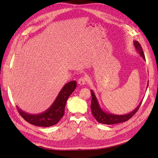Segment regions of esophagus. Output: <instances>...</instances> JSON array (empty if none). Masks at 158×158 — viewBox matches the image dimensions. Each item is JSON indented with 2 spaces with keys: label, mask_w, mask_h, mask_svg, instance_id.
<instances>
[{
  "label": "esophagus",
  "mask_w": 158,
  "mask_h": 158,
  "mask_svg": "<svg viewBox=\"0 0 158 158\" xmlns=\"http://www.w3.org/2000/svg\"><path fill=\"white\" fill-rule=\"evenodd\" d=\"M86 81H87L86 78L84 77V76H82V77H80V78L78 80V83L80 85H84L85 83H86Z\"/></svg>",
  "instance_id": "34e87169"
}]
</instances>
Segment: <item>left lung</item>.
<instances>
[{"mask_svg":"<svg viewBox=\"0 0 158 158\" xmlns=\"http://www.w3.org/2000/svg\"><path fill=\"white\" fill-rule=\"evenodd\" d=\"M134 45H135L136 51L139 52L140 56L142 57L143 59L146 60L145 56L143 52L142 48L140 44L138 41H134ZM91 94H92V103H91V110H92V113L93 116L96 119V121L99 123L106 124V125H113V124H117L127 121L128 119H130L134 114L137 111L138 109L140 108L142 102L139 103V105L135 108V110L132 111L126 114H114L108 113L103 111L100 107L98 99L95 97V95L92 90H91Z\"/></svg>","mask_w":158,"mask_h":158,"instance_id":"left-lung-1","label":"left lung"}]
</instances>
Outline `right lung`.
Segmentation results:
<instances>
[{
	"instance_id": "1",
	"label": "right lung",
	"mask_w": 158,
	"mask_h": 158,
	"mask_svg": "<svg viewBox=\"0 0 158 158\" xmlns=\"http://www.w3.org/2000/svg\"><path fill=\"white\" fill-rule=\"evenodd\" d=\"M76 88V82L74 80L66 84L61 89L51 106L41 114H29L23 111L18 106H16V108L23 119L31 125L45 127L53 126L63 117L66 101Z\"/></svg>"
}]
</instances>
